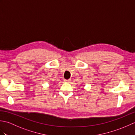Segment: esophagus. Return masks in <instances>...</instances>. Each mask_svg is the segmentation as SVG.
I'll use <instances>...</instances> for the list:
<instances>
[{"label": "esophagus", "mask_w": 135, "mask_h": 135, "mask_svg": "<svg viewBox=\"0 0 135 135\" xmlns=\"http://www.w3.org/2000/svg\"><path fill=\"white\" fill-rule=\"evenodd\" d=\"M64 81L65 82H71V79H65Z\"/></svg>", "instance_id": "esophagus-1"}]
</instances>
